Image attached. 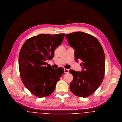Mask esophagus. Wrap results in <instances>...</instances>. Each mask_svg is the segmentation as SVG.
Instances as JSON below:
<instances>
[{
    "mask_svg": "<svg viewBox=\"0 0 122 122\" xmlns=\"http://www.w3.org/2000/svg\"><path fill=\"white\" fill-rule=\"evenodd\" d=\"M69 72V70L67 69H64V73L65 74H68V73Z\"/></svg>",
    "mask_w": 122,
    "mask_h": 122,
    "instance_id": "obj_1",
    "label": "esophagus"
}]
</instances>
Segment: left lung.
Instances as JSON below:
<instances>
[{"label": "left lung", "instance_id": "left-lung-1", "mask_svg": "<svg viewBox=\"0 0 122 122\" xmlns=\"http://www.w3.org/2000/svg\"><path fill=\"white\" fill-rule=\"evenodd\" d=\"M69 44L75 51V59L82 61L81 72L70 70L73 76L70 84L71 91L75 95L86 98L92 94L102 84L105 69L103 48L94 36L82 32L65 35Z\"/></svg>", "mask_w": 122, "mask_h": 122}]
</instances>
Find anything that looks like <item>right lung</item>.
I'll return each mask as SVG.
<instances>
[{"label":"right lung","mask_w":122,"mask_h":122,"mask_svg":"<svg viewBox=\"0 0 122 122\" xmlns=\"http://www.w3.org/2000/svg\"><path fill=\"white\" fill-rule=\"evenodd\" d=\"M65 34H40L27 39L23 44L19 57L20 78L25 86L34 95L43 98L51 95L64 70L58 71L46 60L54 57L56 48L62 43Z\"/></svg>","instance_id":"right-lung-1"}]
</instances>
